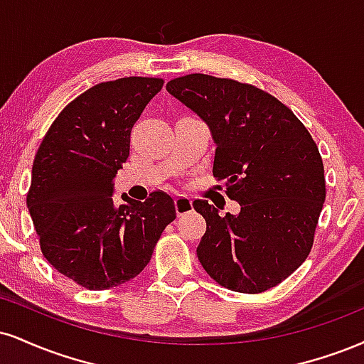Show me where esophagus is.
<instances>
[{
    "label": "esophagus",
    "instance_id": "34e87169",
    "mask_svg": "<svg viewBox=\"0 0 364 364\" xmlns=\"http://www.w3.org/2000/svg\"><path fill=\"white\" fill-rule=\"evenodd\" d=\"M174 207H176L178 215H183V213L193 212V201L188 198V196L178 195L176 198H174Z\"/></svg>",
    "mask_w": 364,
    "mask_h": 364
}]
</instances>
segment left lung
<instances>
[{"mask_svg": "<svg viewBox=\"0 0 364 364\" xmlns=\"http://www.w3.org/2000/svg\"><path fill=\"white\" fill-rule=\"evenodd\" d=\"M208 125L213 176L225 179L239 215L207 200L193 207L207 222L196 256L218 284L240 293L277 287L307 259L326 201L317 144L290 108L259 87L208 74L166 85Z\"/></svg>", "mask_w": 364, "mask_h": 364, "instance_id": "1", "label": "left lung"}]
</instances>
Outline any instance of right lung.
Listing matches in <instances>:
<instances>
[{"instance_id":"right-lung-1","label":"right lung","mask_w":364,"mask_h":364,"mask_svg":"<svg viewBox=\"0 0 364 364\" xmlns=\"http://www.w3.org/2000/svg\"><path fill=\"white\" fill-rule=\"evenodd\" d=\"M159 77L100 82L52 122L33 159L27 207L43 257L87 290H108L151 261L174 201L154 191L146 201L113 203V178L130 152V132L159 93Z\"/></svg>"}]
</instances>
